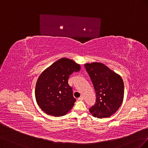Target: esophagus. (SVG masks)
I'll list each match as a JSON object with an SVG mask.
<instances>
[{
  "label": "esophagus",
  "instance_id": "obj_1",
  "mask_svg": "<svg viewBox=\"0 0 148 148\" xmlns=\"http://www.w3.org/2000/svg\"><path fill=\"white\" fill-rule=\"evenodd\" d=\"M77 100L78 101H83L84 100V97H80L78 98Z\"/></svg>",
  "mask_w": 148,
  "mask_h": 148
}]
</instances>
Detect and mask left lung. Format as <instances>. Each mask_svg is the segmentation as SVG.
Segmentation results:
<instances>
[{
	"label": "left lung",
	"instance_id": "1",
	"mask_svg": "<svg viewBox=\"0 0 148 148\" xmlns=\"http://www.w3.org/2000/svg\"><path fill=\"white\" fill-rule=\"evenodd\" d=\"M96 95L95 104L89 109L94 117H110L122 104L124 86L122 77L104 64L99 62L85 64Z\"/></svg>",
	"mask_w": 148,
	"mask_h": 148
}]
</instances>
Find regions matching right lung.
<instances>
[{"label": "right lung", "mask_w": 148, "mask_h": 148, "mask_svg": "<svg viewBox=\"0 0 148 148\" xmlns=\"http://www.w3.org/2000/svg\"><path fill=\"white\" fill-rule=\"evenodd\" d=\"M80 70V65L74 60L62 58L40 74L35 86L38 105L46 114L62 116L74 106L76 99L73 88L68 84L69 76Z\"/></svg>", "instance_id": "obj_1"}]
</instances>
